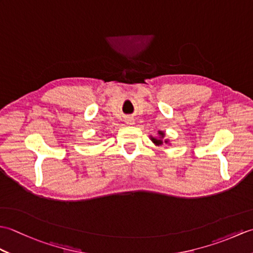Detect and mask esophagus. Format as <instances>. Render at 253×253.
Returning <instances> with one entry per match:
<instances>
[{"label":"esophagus","mask_w":253,"mask_h":253,"mask_svg":"<svg viewBox=\"0 0 253 253\" xmlns=\"http://www.w3.org/2000/svg\"><path fill=\"white\" fill-rule=\"evenodd\" d=\"M126 123H127V125H133V124H135V121H133V118L129 117V118H128V120L126 121Z\"/></svg>","instance_id":"34e87169"}]
</instances>
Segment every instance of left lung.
Instances as JSON below:
<instances>
[{
  "instance_id": "8db88e82",
  "label": "left lung",
  "mask_w": 253,
  "mask_h": 253,
  "mask_svg": "<svg viewBox=\"0 0 253 253\" xmlns=\"http://www.w3.org/2000/svg\"><path fill=\"white\" fill-rule=\"evenodd\" d=\"M159 135H160V138H153V137H151V140H152L155 144H157V146H161V144H163V140H162V139L164 138L165 133H164L163 131H159ZM164 142L168 143L169 141H168V140H164Z\"/></svg>"
}]
</instances>
